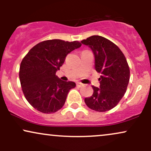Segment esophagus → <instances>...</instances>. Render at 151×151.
Returning <instances> with one entry per match:
<instances>
[{
  "instance_id": "obj_1",
  "label": "esophagus",
  "mask_w": 151,
  "mask_h": 151,
  "mask_svg": "<svg viewBox=\"0 0 151 151\" xmlns=\"http://www.w3.org/2000/svg\"><path fill=\"white\" fill-rule=\"evenodd\" d=\"M84 86V84H83L82 83H81V82H77V87H81V86Z\"/></svg>"
}]
</instances>
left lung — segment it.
Here are the masks:
<instances>
[{"label":"left lung","mask_w":151,"mask_h":151,"mask_svg":"<svg viewBox=\"0 0 151 151\" xmlns=\"http://www.w3.org/2000/svg\"><path fill=\"white\" fill-rule=\"evenodd\" d=\"M92 50L95 70L101 75L99 87L92 86L93 93L84 99L89 109L104 112L115 107L124 96L130 79V70L121 50L114 42L99 35L81 41Z\"/></svg>","instance_id":"1"}]
</instances>
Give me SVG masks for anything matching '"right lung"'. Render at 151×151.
Here are the masks:
<instances>
[{
	"label": "right lung",
	"instance_id": "1",
	"mask_svg": "<svg viewBox=\"0 0 151 151\" xmlns=\"http://www.w3.org/2000/svg\"><path fill=\"white\" fill-rule=\"evenodd\" d=\"M81 45L78 41L49 40L35 45L22 59L19 77L24 96L32 107L52 114L63 106L76 84L62 81L55 74L66 56Z\"/></svg>",
	"mask_w": 151,
	"mask_h": 151
}]
</instances>
